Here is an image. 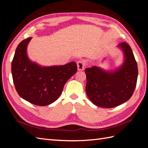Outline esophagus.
<instances>
[{"mask_svg":"<svg viewBox=\"0 0 148 148\" xmlns=\"http://www.w3.org/2000/svg\"><path fill=\"white\" fill-rule=\"evenodd\" d=\"M85 66H86V64H85V62L83 60H79L77 62V67L79 71L83 70L84 69Z\"/></svg>","mask_w":148,"mask_h":148,"instance_id":"obj_1","label":"esophagus"}]
</instances>
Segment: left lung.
I'll list each match as a JSON object with an SVG mask.
<instances>
[{
    "label": "left lung",
    "instance_id": "obj_1",
    "mask_svg": "<svg viewBox=\"0 0 148 148\" xmlns=\"http://www.w3.org/2000/svg\"><path fill=\"white\" fill-rule=\"evenodd\" d=\"M117 47L123 52L122 65L113 70H106L97 66L84 70L86 95L97 106L104 108L118 106L127 101L135 89L138 71L133 51L126 42L120 43Z\"/></svg>",
    "mask_w": 148,
    "mask_h": 148
}]
</instances>
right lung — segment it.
<instances>
[{
  "label": "right lung",
  "instance_id": "obj_1",
  "mask_svg": "<svg viewBox=\"0 0 148 148\" xmlns=\"http://www.w3.org/2000/svg\"><path fill=\"white\" fill-rule=\"evenodd\" d=\"M31 37L17 46L12 62L13 83L19 96L39 106L52 104L62 94L65 83L77 72L71 62L64 65L42 66L29 59L27 47Z\"/></svg>",
  "mask_w": 148,
  "mask_h": 148
}]
</instances>
